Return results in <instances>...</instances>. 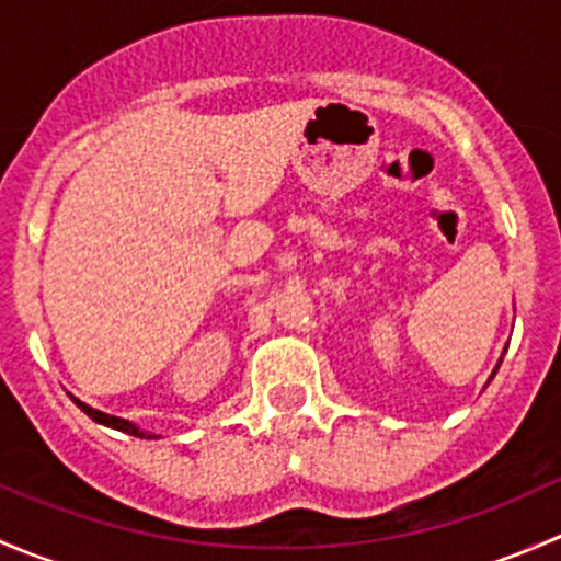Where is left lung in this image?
Masks as SVG:
<instances>
[{"mask_svg": "<svg viewBox=\"0 0 561 561\" xmlns=\"http://www.w3.org/2000/svg\"><path fill=\"white\" fill-rule=\"evenodd\" d=\"M500 364H502V360H500ZM500 364H496V369H500ZM496 369H494V375H496ZM494 375H491V380H494Z\"/></svg>", "mask_w": 561, "mask_h": 561, "instance_id": "left-lung-1", "label": "left lung"}]
</instances>
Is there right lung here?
<instances>
[{
	"label": "right lung",
	"instance_id": "add662e5",
	"mask_svg": "<svg viewBox=\"0 0 561 561\" xmlns=\"http://www.w3.org/2000/svg\"><path fill=\"white\" fill-rule=\"evenodd\" d=\"M72 401H76L78 407H81L83 412H87L89 417H92V421H98V423H103V426H107V428H116V432H124V434H133V437H140V439H160L162 434H154V432H146V428H140V426H135V423H129V421H124V417H116V415H107V412H100V410H94V407H89V404H83L81 399H76V396H70Z\"/></svg>",
	"mask_w": 561,
	"mask_h": 561
}]
</instances>
